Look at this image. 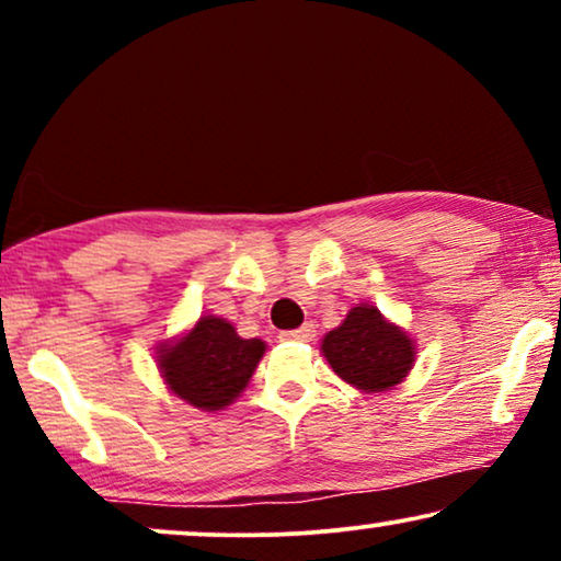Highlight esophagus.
I'll use <instances>...</instances> for the list:
<instances>
[{
  "instance_id": "34e87169",
  "label": "esophagus",
  "mask_w": 561,
  "mask_h": 561,
  "mask_svg": "<svg viewBox=\"0 0 561 561\" xmlns=\"http://www.w3.org/2000/svg\"><path fill=\"white\" fill-rule=\"evenodd\" d=\"M313 336H317V327L304 324L301 329H294V332H283L280 340L283 342H311Z\"/></svg>"
}]
</instances>
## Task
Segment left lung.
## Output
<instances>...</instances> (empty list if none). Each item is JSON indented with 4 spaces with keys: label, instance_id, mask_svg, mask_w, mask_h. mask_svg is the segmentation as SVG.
I'll return each instance as SVG.
<instances>
[{
    "label": "left lung",
    "instance_id": "8db88e82",
    "mask_svg": "<svg viewBox=\"0 0 561 561\" xmlns=\"http://www.w3.org/2000/svg\"><path fill=\"white\" fill-rule=\"evenodd\" d=\"M321 355L332 370L363 393L393 390L416 363V340L382 317L378 306L357 304L321 340Z\"/></svg>",
    "mask_w": 561,
    "mask_h": 561
}]
</instances>
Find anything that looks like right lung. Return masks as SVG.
I'll return each instance as SVG.
<instances>
[{
	"label": "right lung",
	"instance_id": "add662e5",
	"mask_svg": "<svg viewBox=\"0 0 561 561\" xmlns=\"http://www.w3.org/2000/svg\"><path fill=\"white\" fill-rule=\"evenodd\" d=\"M267 350L263 340H242L221 317L198 321L156 347V363L168 390L198 411H225L255 373Z\"/></svg>",
	"mask_w": 561,
	"mask_h": 561
}]
</instances>
